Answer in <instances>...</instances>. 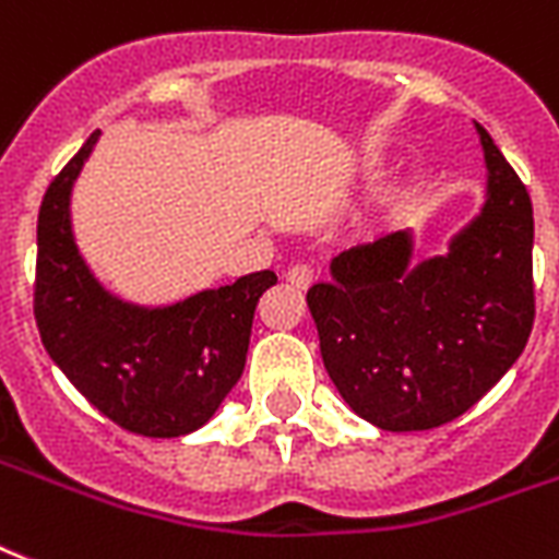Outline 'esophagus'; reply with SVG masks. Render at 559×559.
Returning <instances> with one entry per match:
<instances>
[{"label": "esophagus", "instance_id": "34e87169", "mask_svg": "<svg viewBox=\"0 0 559 559\" xmlns=\"http://www.w3.org/2000/svg\"><path fill=\"white\" fill-rule=\"evenodd\" d=\"M285 280L294 285V288H308V285L314 283V267L311 265H292L285 271Z\"/></svg>", "mask_w": 559, "mask_h": 559}]
</instances>
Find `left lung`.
<instances>
[{"label":"left lung","mask_w":559,"mask_h":559,"mask_svg":"<svg viewBox=\"0 0 559 559\" xmlns=\"http://www.w3.org/2000/svg\"><path fill=\"white\" fill-rule=\"evenodd\" d=\"M488 199L444 257L415 262L409 230L332 259L308 288L325 372L374 427L432 430L467 413L516 364L534 325V210L476 123Z\"/></svg>","instance_id":"8db88e82"}]
</instances>
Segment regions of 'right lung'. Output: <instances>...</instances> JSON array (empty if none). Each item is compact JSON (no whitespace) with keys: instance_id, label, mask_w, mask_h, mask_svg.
I'll use <instances>...</instances> for the list:
<instances>
[{"instance_id":"1","label":"right lung","mask_w":559,"mask_h":559,"mask_svg":"<svg viewBox=\"0 0 559 559\" xmlns=\"http://www.w3.org/2000/svg\"><path fill=\"white\" fill-rule=\"evenodd\" d=\"M97 135L92 132L43 195L34 283L39 337L109 421L150 439H178L207 424L242 378L253 311L276 274L257 271L158 308L106 292L71 230V187Z\"/></svg>"}]
</instances>
